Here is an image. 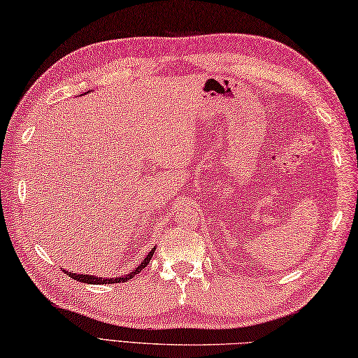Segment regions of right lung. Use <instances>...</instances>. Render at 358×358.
I'll list each match as a JSON object with an SVG mask.
<instances>
[{"label":"right lung","mask_w":358,"mask_h":358,"mask_svg":"<svg viewBox=\"0 0 358 358\" xmlns=\"http://www.w3.org/2000/svg\"><path fill=\"white\" fill-rule=\"evenodd\" d=\"M85 94H86V92H85ZM155 250H156V249H152V250L147 255V257L143 258V261L141 262V264H138V266L134 268V271H131L129 273L123 275V276H114V278H101V276H96V275L72 273V272H68V271H64V273H68L72 280H77V281H80V282H87V284H113V282H125V281H128V280L133 278L134 275L141 273L142 268L147 267V264L150 262V259H151V257H152V253H155Z\"/></svg>","instance_id":"add662e5"}]
</instances>
